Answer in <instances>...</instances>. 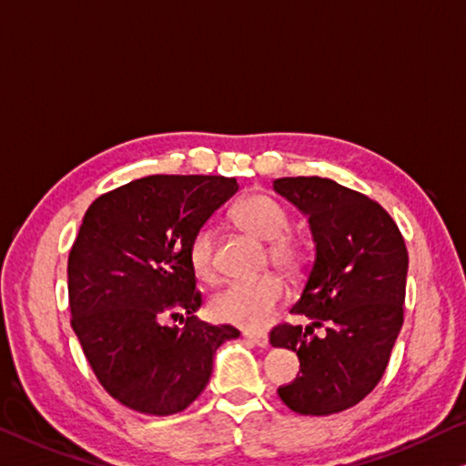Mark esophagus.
Wrapping results in <instances>:
<instances>
[{
	"mask_svg": "<svg viewBox=\"0 0 466 466\" xmlns=\"http://www.w3.org/2000/svg\"><path fill=\"white\" fill-rule=\"evenodd\" d=\"M243 338H246L249 343H254V346H258V348H268V335L267 333L246 331V333H243Z\"/></svg>",
	"mask_w": 466,
	"mask_h": 466,
	"instance_id": "1",
	"label": "esophagus"
}]
</instances>
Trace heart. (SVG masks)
<instances>
[{"label":"heart","instance_id":"obj_1","mask_svg":"<svg viewBox=\"0 0 466 466\" xmlns=\"http://www.w3.org/2000/svg\"><path fill=\"white\" fill-rule=\"evenodd\" d=\"M233 218L248 233L262 241H268V258L275 267L288 275H302L308 262L304 243L296 235H288L289 214L267 193H252L243 198L233 208ZM189 262L193 273L202 281H217V262H214V228L204 225L198 228L189 243ZM285 296V283L277 273H264L248 281L231 283L212 299V314L223 323L243 329H262L273 319L277 306Z\"/></svg>","mask_w":466,"mask_h":466}]
</instances>
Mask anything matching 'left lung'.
I'll return each mask as SVG.
<instances>
[{"label": "left lung", "mask_w": 466, "mask_h": 466, "mask_svg": "<svg viewBox=\"0 0 466 466\" xmlns=\"http://www.w3.org/2000/svg\"><path fill=\"white\" fill-rule=\"evenodd\" d=\"M273 189L308 217L314 262L291 312L306 327L277 325L275 348L299 358V373L279 388L298 414L327 417L367 398L388 369L404 323L408 252L393 218L354 189L320 177H283ZM325 326V339L309 338Z\"/></svg>", "instance_id": "8db88e82"}]
</instances>
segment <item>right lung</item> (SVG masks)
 I'll use <instances>...</instances> for the list:
<instances>
[{"mask_svg":"<svg viewBox=\"0 0 466 466\" xmlns=\"http://www.w3.org/2000/svg\"><path fill=\"white\" fill-rule=\"evenodd\" d=\"M235 178L152 175L99 196L85 212L68 256L70 325L97 381L143 414L181 412L212 375L231 325H208L189 243L214 210L235 196ZM188 314L183 328L167 316Z\"/></svg>","mask_w":466,"mask_h":466,"instance_id":"obj_1","label":"right lung"}]
</instances>
